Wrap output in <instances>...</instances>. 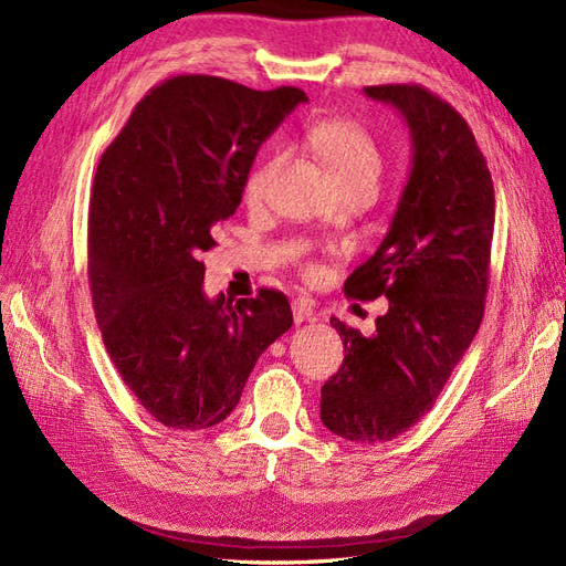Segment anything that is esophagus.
Listing matches in <instances>:
<instances>
[{
    "instance_id": "34e87169",
    "label": "esophagus",
    "mask_w": 566,
    "mask_h": 566,
    "mask_svg": "<svg viewBox=\"0 0 566 566\" xmlns=\"http://www.w3.org/2000/svg\"><path fill=\"white\" fill-rule=\"evenodd\" d=\"M292 313H294V322L296 325H301V322H311L315 317L313 308L305 301H294L292 303Z\"/></svg>"
}]
</instances>
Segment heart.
Masks as SVG:
<instances>
[{
	"label": "heart",
	"mask_w": 566,
	"mask_h": 566,
	"mask_svg": "<svg viewBox=\"0 0 566 566\" xmlns=\"http://www.w3.org/2000/svg\"><path fill=\"white\" fill-rule=\"evenodd\" d=\"M315 154L327 166L334 185L346 182H373L377 185V177L381 170V156L377 144L373 142L363 127L353 120L332 118L317 123L308 135ZM277 168V158L270 156L255 164L247 175L244 182V199L249 203L263 201L268 185Z\"/></svg>",
	"instance_id": "b5f03b06"
}]
</instances>
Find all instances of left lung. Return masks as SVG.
<instances>
[{
  "label": "left lung",
  "instance_id": "8db88e82",
  "mask_svg": "<svg viewBox=\"0 0 566 566\" xmlns=\"http://www.w3.org/2000/svg\"><path fill=\"white\" fill-rule=\"evenodd\" d=\"M369 99L406 120L412 168L391 228L344 292L389 298L373 336L332 317L346 358L322 386L319 419L350 443L415 427L443 391L481 325L495 224L493 180L470 125L419 85H377Z\"/></svg>",
  "mask_w": 566,
  "mask_h": 566
}]
</instances>
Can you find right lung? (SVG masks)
Instances as JSON below:
<instances>
[{
  "instance_id": "add662e5",
  "label": "right lung",
  "mask_w": 566,
  "mask_h": 566,
  "mask_svg": "<svg viewBox=\"0 0 566 566\" xmlns=\"http://www.w3.org/2000/svg\"><path fill=\"white\" fill-rule=\"evenodd\" d=\"M301 102L298 87L249 90L177 75L135 106L96 166L90 289L106 353L160 424H220L261 353L292 327L282 292L208 298L199 255L234 216L261 144Z\"/></svg>"
}]
</instances>
